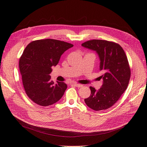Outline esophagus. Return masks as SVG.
Segmentation results:
<instances>
[{"instance_id": "1", "label": "esophagus", "mask_w": 147, "mask_h": 147, "mask_svg": "<svg viewBox=\"0 0 147 147\" xmlns=\"http://www.w3.org/2000/svg\"><path fill=\"white\" fill-rule=\"evenodd\" d=\"M72 85H73L74 86H76V87H78V88H80V87H82V85H81V84H72Z\"/></svg>"}]
</instances>
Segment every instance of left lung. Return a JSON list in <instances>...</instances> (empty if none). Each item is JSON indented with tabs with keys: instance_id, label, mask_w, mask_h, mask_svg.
I'll return each instance as SVG.
<instances>
[{
	"instance_id": "8db88e82",
	"label": "left lung",
	"mask_w": 147,
	"mask_h": 147,
	"mask_svg": "<svg viewBox=\"0 0 147 147\" xmlns=\"http://www.w3.org/2000/svg\"><path fill=\"white\" fill-rule=\"evenodd\" d=\"M82 46L96 51L100 60V77L104 82L100 89L90 86L91 94L85 99L88 107L95 111L111 107L127 88L131 69L127 57L122 47L111 41L93 39L82 43Z\"/></svg>"
}]
</instances>
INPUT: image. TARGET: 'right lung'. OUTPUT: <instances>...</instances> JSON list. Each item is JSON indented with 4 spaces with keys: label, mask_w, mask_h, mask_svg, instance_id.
Segmentation results:
<instances>
[{
    "label": "right lung",
    "mask_w": 147,
    "mask_h": 147,
    "mask_svg": "<svg viewBox=\"0 0 147 147\" xmlns=\"http://www.w3.org/2000/svg\"><path fill=\"white\" fill-rule=\"evenodd\" d=\"M73 45L47 39L32 41L19 59V69L26 95L35 104L46 107L62 98L67 85L51 80V67L56 66L62 54Z\"/></svg>",
    "instance_id": "add662e5"
}]
</instances>
